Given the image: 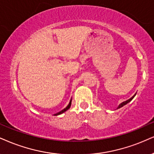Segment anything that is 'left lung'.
Instances as JSON below:
<instances>
[{"label": "left lung", "instance_id": "8db88e82", "mask_svg": "<svg viewBox=\"0 0 154 154\" xmlns=\"http://www.w3.org/2000/svg\"><path fill=\"white\" fill-rule=\"evenodd\" d=\"M136 94H135V95H134V96H132V97L130 98V99L127 100H126V101H124V102H123V103H121L120 104V105H119V107H118V109H120V108H121V107H123V106H125V105H126V104H127V103H129V102L131 101V100L133 99V98H134V96H136Z\"/></svg>", "mask_w": 154, "mask_h": 154}]
</instances>
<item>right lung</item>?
Masks as SVG:
<instances>
[{"mask_svg":"<svg viewBox=\"0 0 154 154\" xmlns=\"http://www.w3.org/2000/svg\"><path fill=\"white\" fill-rule=\"evenodd\" d=\"M71 101H70L69 104H68V105L67 106V107L65 108V109H63L62 111H60V112H58V113H56V114H54V115H55V116H57V115H60V114H61V113H64V112L67 111L68 109H70V107H71Z\"/></svg>","mask_w":154,"mask_h":154,"instance_id":"right-lung-1","label":"right lung"}]
</instances>
